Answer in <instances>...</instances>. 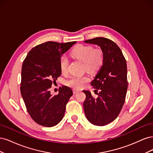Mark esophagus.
Segmentation results:
<instances>
[{
	"label": "esophagus",
	"instance_id": "obj_1",
	"mask_svg": "<svg viewBox=\"0 0 153 153\" xmlns=\"http://www.w3.org/2000/svg\"><path fill=\"white\" fill-rule=\"evenodd\" d=\"M73 93L74 94H76V93H77L78 92H79V90H78V89H74L73 90Z\"/></svg>",
	"mask_w": 153,
	"mask_h": 153
}]
</instances>
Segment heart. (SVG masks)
<instances>
[{"label": "heart", "mask_w": 153, "mask_h": 153, "mask_svg": "<svg viewBox=\"0 0 153 153\" xmlns=\"http://www.w3.org/2000/svg\"><path fill=\"white\" fill-rule=\"evenodd\" d=\"M71 57L83 62L84 69L91 73H96L103 66L104 62L103 52L100 48H94L91 45H78L70 52ZM60 70L62 74L68 71V60L62 56L59 61ZM89 81L87 76H72L66 81L68 86L74 89H80Z\"/></svg>", "instance_id": "1"}]
</instances>
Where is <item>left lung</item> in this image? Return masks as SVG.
Returning <instances> with one entry per match:
<instances>
[{"mask_svg":"<svg viewBox=\"0 0 153 153\" xmlns=\"http://www.w3.org/2000/svg\"><path fill=\"white\" fill-rule=\"evenodd\" d=\"M84 42L98 45L104 55L103 66L91 82L98 96L83 91L86 95L83 106L87 120L102 126L114 121L124 105L128 89L126 61L117 44L108 38L98 37Z\"/></svg>","mask_w":153,"mask_h":153,"instance_id":"obj_1","label":"left lung"}]
</instances>
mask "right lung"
Listing matches in <instances>:
<instances>
[{
	"instance_id": "add662e5",
	"label": "right lung",
	"mask_w": 153,
	"mask_h": 153,
	"mask_svg": "<svg viewBox=\"0 0 153 153\" xmlns=\"http://www.w3.org/2000/svg\"><path fill=\"white\" fill-rule=\"evenodd\" d=\"M75 43L76 41H47L32 48L23 62L21 94L30 116L41 126L52 127L61 121L73 95L71 89L67 86L60 87L59 94L53 96L49 89L61 75V55Z\"/></svg>"
}]
</instances>
